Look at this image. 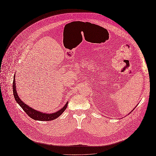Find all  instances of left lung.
Here are the masks:
<instances>
[{
    "label": "left lung",
    "instance_id": "1",
    "mask_svg": "<svg viewBox=\"0 0 156 156\" xmlns=\"http://www.w3.org/2000/svg\"><path fill=\"white\" fill-rule=\"evenodd\" d=\"M136 106H137V105H136ZM136 107H135V108H134V109H135V108H136ZM134 109H133V110H132V111L130 112V113H131V112H132V111H133ZM128 115H129V114H128Z\"/></svg>",
    "mask_w": 156,
    "mask_h": 156
}]
</instances>
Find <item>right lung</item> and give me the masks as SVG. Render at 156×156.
I'll use <instances>...</instances> for the list:
<instances>
[{
	"mask_svg": "<svg viewBox=\"0 0 156 156\" xmlns=\"http://www.w3.org/2000/svg\"><path fill=\"white\" fill-rule=\"evenodd\" d=\"M13 95H14L15 100L17 102V103L20 106V107L22 108L23 110L31 118H32L34 120H39V121L52 120H54V119L58 118L59 116L67 109L68 102H67L66 104L64 106V107L62 108H61L58 111L55 112V113H43L41 112L38 111L36 109H34L33 108H31L27 105L24 104V102H23L20 99V98L19 97L17 94V90L16 88L15 76H14L13 82Z\"/></svg>",
	"mask_w": 156,
	"mask_h": 156,
	"instance_id": "obj_1",
	"label": "right lung"
}]
</instances>
